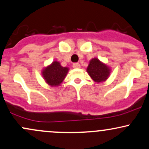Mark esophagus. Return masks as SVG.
<instances>
[{
    "label": "esophagus",
    "mask_w": 149,
    "mask_h": 149,
    "mask_svg": "<svg viewBox=\"0 0 149 149\" xmlns=\"http://www.w3.org/2000/svg\"><path fill=\"white\" fill-rule=\"evenodd\" d=\"M73 67L74 69H79L80 67V64L79 63H74V64H73Z\"/></svg>",
    "instance_id": "34e87169"
}]
</instances>
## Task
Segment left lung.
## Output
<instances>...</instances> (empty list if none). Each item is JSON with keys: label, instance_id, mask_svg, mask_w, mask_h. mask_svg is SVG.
Segmentation results:
<instances>
[{"label": "left lung", "instance_id": "8db88e82", "mask_svg": "<svg viewBox=\"0 0 149 149\" xmlns=\"http://www.w3.org/2000/svg\"><path fill=\"white\" fill-rule=\"evenodd\" d=\"M87 72L94 81L101 83L106 81L109 78L111 68L97 58H93L90 61Z\"/></svg>", "mask_w": 149, "mask_h": 149}]
</instances>
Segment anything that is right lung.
Segmentation results:
<instances>
[{"mask_svg":"<svg viewBox=\"0 0 149 149\" xmlns=\"http://www.w3.org/2000/svg\"><path fill=\"white\" fill-rule=\"evenodd\" d=\"M69 68L63 67L60 63L54 61L42 70V76L47 84L51 87H58L63 82L69 72Z\"/></svg>","mask_w":149,"mask_h":149,"instance_id":"obj_1","label":"right lung"}]
</instances>
